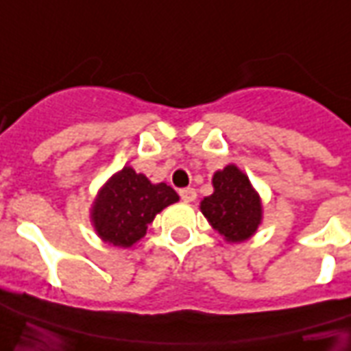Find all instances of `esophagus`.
<instances>
[{
  "mask_svg": "<svg viewBox=\"0 0 351 351\" xmlns=\"http://www.w3.org/2000/svg\"><path fill=\"white\" fill-rule=\"evenodd\" d=\"M180 199L184 202H193L197 199V191H195L193 187H184V189H180Z\"/></svg>",
  "mask_w": 351,
  "mask_h": 351,
  "instance_id": "obj_1",
  "label": "esophagus"
}]
</instances>
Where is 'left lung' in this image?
<instances>
[{"mask_svg":"<svg viewBox=\"0 0 351 351\" xmlns=\"http://www.w3.org/2000/svg\"><path fill=\"white\" fill-rule=\"evenodd\" d=\"M215 191L200 202L211 226L232 243L248 239L261 221V202L250 182L235 165L213 175Z\"/></svg>","mask_w":351,"mask_h":351,"instance_id":"left-lung-1","label":"left lung"}]
</instances>
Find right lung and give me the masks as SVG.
Instances as JSON below:
<instances>
[{"instance_id": "add662e5", "label": "right lung", "mask_w": 351, "mask_h": 351, "mask_svg": "<svg viewBox=\"0 0 351 351\" xmlns=\"http://www.w3.org/2000/svg\"><path fill=\"white\" fill-rule=\"evenodd\" d=\"M178 200L167 184H151L149 178L125 167L112 176L93 204V224L104 241L116 247H132L145 235L156 213Z\"/></svg>"}]
</instances>
